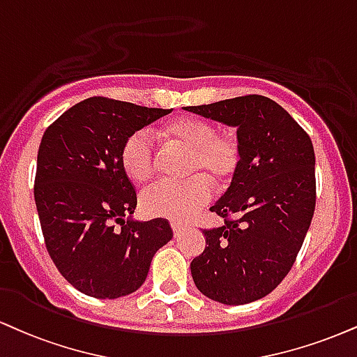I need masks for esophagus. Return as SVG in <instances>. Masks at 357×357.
<instances>
[{
    "mask_svg": "<svg viewBox=\"0 0 357 357\" xmlns=\"http://www.w3.org/2000/svg\"><path fill=\"white\" fill-rule=\"evenodd\" d=\"M171 227H173L174 238H176V236H179V234H181V231L184 229V226L181 225V222H171Z\"/></svg>",
    "mask_w": 357,
    "mask_h": 357,
    "instance_id": "esophagus-1",
    "label": "esophagus"
}]
</instances>
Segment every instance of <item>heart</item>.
I'll return each instance as SVG.
<instances>
[{
  "label": "heart",
  "instance_id": "obj_1",
  "mask_svg": "<svg viewBox=\"0 0 357 357\" xmlns=\"http://www.w3.org/2000/svg\"><path fill=\"white\" fill-rule=\"evenodd\" d=\"M165 136L191 153L188 173L195 174L183 183L160 181L141 195V208L148 216L184 221L208 204L213 184L227 183L238 171L241 148L231 135H218L209 121L181 118L166 124ZM121 166L135 183L151 179L156 167V153L148 131L139 130L128 136L121 148Z\"/></svg>",
  "mask_w": 357,
  "mask_h": 357
}]
</instances>
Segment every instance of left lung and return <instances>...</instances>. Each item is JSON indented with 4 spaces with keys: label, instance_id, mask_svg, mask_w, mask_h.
Instances as JSON below:
<instances>
[{
    "label": "left lung",
    "instance_id": "left-lung-1",
    "mask_svg": "<svg viewBox=\"0 0 357 357\" xmlns=\"http://www.w3.org/2000/svg\"><path fill=\"white\" fill-rule=\"evenodd\" d=\"M236 128L241 161L211 211L225 226L204 229L191 261L197 289L238 306L268 296L293 268L316 208L314 148L276 101L249 94L184 108ZM236 213V220H227Z\"/></svg>",
    "mask_w": 357,
    "mask_h": 357
}]
</instances>
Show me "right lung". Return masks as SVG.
Wrapping results in <instances>:
<instances>
[{
    "instance_id": "1",
    "label": "right lung",
    "mask_w": 357,
    "mask_h": 357,
    "mask_svg": "<svg viewBox=\"0 0 357 357\" xmlns=\"http://www.w3.org/2000/svg\"><path fill=\"white\" fill-rule=\"evenodd\" d=\"M169 113L94 96L43 135L34 179L43 236L58 271L83 294L116 299L135 293L153 256L173 238L162 218L132 220L136 191L121 166L128 136Z\"/></svg>"
}]
</instances>
